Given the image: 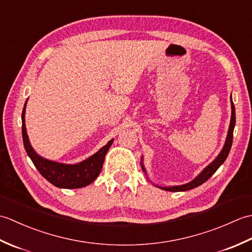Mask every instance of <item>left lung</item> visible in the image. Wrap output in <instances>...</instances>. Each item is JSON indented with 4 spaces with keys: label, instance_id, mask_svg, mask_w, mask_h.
<instances>
[{
    "label": "left lung",
    "instance_id": "obj_1",
    "mask_svg": "<svg viewBox=\"0 0 252 252\" xmlns=\"http://www.w3.org/2000/svg\"><path fill=\"white\" fill-rule=\"evenodd\" d=\"M231 103H232V117H231V125H229V129L227 133V137L225 141V145H224L223 149L221 151L220 155L215 159V161H212L208 167L202 171V172L197 176L196 179L192 180L191 182L184 185L181 186H172V187H161L159 186V189H164V190H169V191H184V190H189L191 189H195V187L201 185L202 183H205L206 181H208L211 176L215 174L216 171L220 168V165L225 161V159L227 158L229 151H231L232 147V143H233V131H234V126H235V121H236V117H235V106L232 100V96H231ZM142 168L144 170V172H146L145 169H144V165L142 164Z\"/></svg>",
    "mask_w": 252,
    "mask_h": 252
}]
</instances>
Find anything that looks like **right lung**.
<instances>
[{"label":"right lung","instance_id":"right-lung-1","mask_svg":"<svg viewBox=\"0 0 252 252\" xmlns=\"http://www.w3.org/2000/svg\"><path fill=\"white\" fill-rule=\"evenodd\" d=\"M25 109L26 104L24 106L23 114H21V120H23V129H21V131H23L24 146L27 154H28V156L41 175L49 181L50 183L57 187H61V189H80V187H84L92 183L100 173L105 156L114 140H110L93 156H91L80 163L63 164L50 161V160L40 157L30 145L29 138L26 132Z\"/></svg>","mask_w":252,"mask_h":252}]
</instances>
